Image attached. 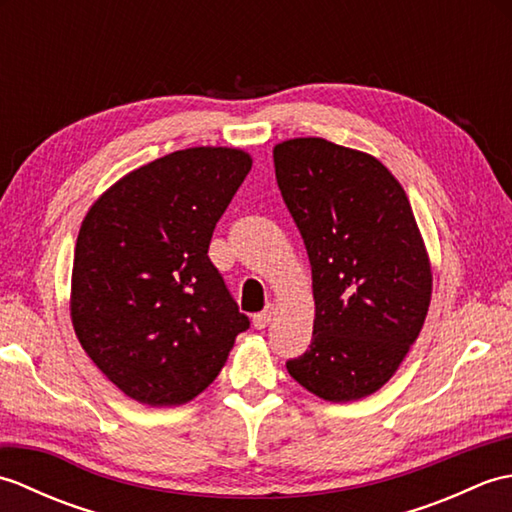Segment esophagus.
I'll return each mask as SVG.
<instances>
[{"label":"esophagus","instance_id":"obj_1","mask_svg":"<svg viewBox=\"0 0 512 512\" xmlns=\"http://www.w3.org/2000/svg\"><path fill=\"white\" fill-rule=\"evenodd\" d=\"M273 314H275V308H273V306H266L264 312H257V314H255V317H253V325H255L257 330L268 328V323L273 321Z\"/></svg>","mask_w":512,"mask_h":512}]
</instances>
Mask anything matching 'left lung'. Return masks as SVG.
<instances>
[{
  "label": "left lung",
  "mask_w": 512,
  "mask_h": 512,
  "mask_svg": "<svg viewBox=\"0 0 512 512\" xmlns=\"http://www.w3.org/2000/svg\"><path fill=\"white\" fill-rule=\"evenodd\" d=\"M273 158L312 266V343L288 374L323 400L365 398L396 374L431 303L407 193L383 162L325 138L284 140Z\"/></svg>",
  "instance_id": "obj_1"
}]
</instances>
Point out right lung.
<instances>
[{"label":"right lung","instance_id":"1","mask_svg":"<svg viewBox=\"0 0 512 512\" xmlns=\"http://www.w3.org/2000/svg\"><path fill=\"white\" fill-rule=\"evenodd\" d=\"M250 167L233 147L173 151L129 171L85 215L70 292L76 339L143 405L193 400L248 330L209 244Z\"/></svg>","mask_w":512,"mask_h":512}]
</instances>
